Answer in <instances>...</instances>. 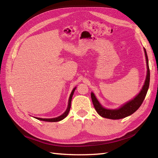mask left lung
Returning a JSON list of instances; mask_svg holds the SVG:
<instances>
[{"mask_svg":"<svg viewBox=\"0 0 158 158\" xmlns=\"http://www.w3.org/2000/svg\"><path fill=\"white\" fill-rule=\"evenodd\" d=\"M144 52H145L147 64V75L145 80V83H144V85H143L141 89H140L139 93L135 98H133L132 100L124 103L123 105L119 106V108L110 109L104 107L98 101V100L96 98L94 94L92 92H91V98L92 100L93 105L94 106V108L97 113L101 117L110 119H119L125 118V117L130 116L132 114H133L136 110H138L140 105H142L143 100L146 96L147 91H148L150 81V71L149 67L148 57H147V52L145 48H144Z\"/></svg>","mask_w":158,"mask_h":158,"instance_id":"obj_1","label":"left lung"}]
</instances>
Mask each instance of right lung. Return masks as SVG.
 Returning <instances> with one entry per match:
<instances>
[{"label":"right lung","mask_w":158,"mask_h":158,"mask_svg":"<svg viewBox=\"0 0 158 158\" xmlns=\"http://www.w3.org/2000/svg\"><path fill=\"white\" fill-rule=\"evenodd\" d=\"M77 88V87L75 88H74L72 90L71 93H70V96H69V102H68V106H67V108L66 110L64 111V113H62L61 115H60L57 117H53V118H40V117H35V118L37 119L40 121H43V122H59V121H61L62 119H64L65 118V117L68 115V114L70 111V105H71V100H72V98H73V94L75 92V89Z\"/></svg>","instance_id":"right-lung-1"}]
</instances>
